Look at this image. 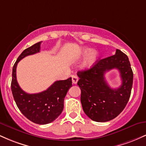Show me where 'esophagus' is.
I'll use <instances>...</instances> for the list:
<instances>
[{"label": "esophagus", "mask_w": 146, "mask_h": 146, "mask_svg": "<svg viewBox=\"0 0 146 146\" xmlns=\"http://www.w3.org/2000/svg\"><path fill=\"white\" fill-rule=\"evenodd\" d=\"M78 81V77L77 75H73L72 76V82H73V84H77Z\"/></svg>", "instance_id": "esophagus-1"}]
</instances>
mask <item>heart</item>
<instances>
[{
    "label": "heart",
    "instance_id": "heart-1",
    "mask_svg": "<svg viewBox=\"0 0 146 146\" xmlns=\"http://www.w3.org/2000/svg\"><path fill=\"white\" fill-rule=\"evenodd\" d=\"M82 52L83 54H87L86 61L84 62V67L90 68L93 66L98 59V52L95 50H90L88 48H84Z\"/></svg>",
    "mask_w": 146,
    "mask_h": 146
}]
</instances>
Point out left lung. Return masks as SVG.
<instances>
[{
    "instance_id": "1",
    "label": "left lung",
    "mask_w": 146,
    "mask_h": 146,
    "mask_svg": "<svg viewBox=\"0 0 146 146\" xmlns=\"http://www.w3.org/2000/svg\"><path fill=\"white\" fill-rule=\"evenodd\" d=\"M113 68L119 70L122 80L121 86L115 90L104 78L105 72ZM78 76L83 110L93 121H110L124 109L131 94L133 73L123 52L117 49L115 55L100 60L90 69L78 71Z\"/></svg>"
}]
</instances>
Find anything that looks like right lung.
I'll return each mask as SVG.
<instances>
[{"label": "right lung", "instance_id": "add662e5", "mask_svg": "<svg viewBox=\"0 0 146 146\" xmlns=\"http://www.w3.org/2000/svg\"><path fill=\"white\" fill-rule=\"evenodd\" d=\"M41 42L26 48L18 58L13 66L11 88L15 102L21 113L33 123L44 125L51 123L62 113L64 100L72 86V79L56 81L46 90L36 94H29L21 89L16 80L18 63L25 57L40 52Z\"/></svg>", "mask_w": 146, "mask_h": 146}]
</instances>
